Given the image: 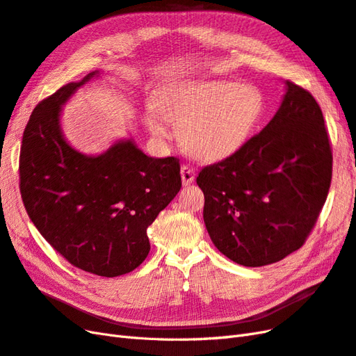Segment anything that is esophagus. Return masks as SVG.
Instances as JSON below:
<instances>
[{
    "mask_svg": "<svg viewBox=\"0 0 356 356\" xmlns=\"http://www.w3.org/2000/svg\"><path fill=\"white\" fill-rule=\"evenodd\" d=\"M180 175H181V181H184V185L188 186L195 179V170L192 168V167H189V165H181Z\"/></svg>",
    "mask_w": 356,
    "mask_h": 356,
    "instance_id": "34e87169",
    "label": "esophagus"
}]
</instances>
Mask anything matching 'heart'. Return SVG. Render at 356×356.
<instances>
[{
  "label": "heart",
  "instance_id": "b5f03b06",
  "mask_svg": "<svg viewBox=\"0 0 356 356\" xmlns=\"http://www.w3.org/2000/svg\"><path fill=\"white\" fill-rule=\"evenodd\" d=\"M266 110L261 90L231 80H189L156 90L146 124L158 137L168 134L165 119L179 124L181 145L201 159L236 152Z\"/></svg>",
  "mask_w": 356,
  "mask_h": 356
}]
</instances>
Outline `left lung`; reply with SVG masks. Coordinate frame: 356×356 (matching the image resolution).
<instances>
[{
  "instance_id": "8db88e82",
  "label": "left lung",
  "mask_w": 356,
  "mask_h": 356,
  "mask_svg": "<svg viewBox=\"0 0 356 356\" xmlns=\"http://www.w3.org/2000/svg\"><path fill=\"white\" fill-rule=\"evenodd\" d=\"M331 177L332 150L322 110L307 89L288 80L267 127L200 171L202 216L213 245L245 267L283 259L306 243Z\"/></svg>"
}]
</instances>
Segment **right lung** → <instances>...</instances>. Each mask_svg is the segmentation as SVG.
<instances>
[{"instance_id": "obj_1", "label": "right lung", "mask_w": 356, "mask_h": 356, "mask_svg": "<svg viewBox=\"0 0 356 356\" xmlns=\"http://www.w3.org/2000/svg\"><path fill=\"white\" fill-rule=\"evenodd\" d=\"M97 74L37 104L24 131L19 186L29 219L59 255L83 271L116 277L146 259V229L177 195L181 177L177 158H150L131 140L98 156L67 143L60 107Z\"/></svg>"}]
</instances>
